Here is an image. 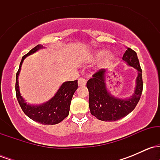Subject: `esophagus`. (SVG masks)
<instances>
[{
	"instance_id": "1",
	"label": "esophagus",
	"mask_w": 160,
	"mask_h": 160,
	"mask_svg": "<svg viewBox=\"0 0 160 160\" xmlns=\"http://www.w3.org/2000/svg\"><path fill=\"white\" fill-rule=\"evenodd\" d=\"M86 83V79L82 78H80L78 79V86H85Z\"/></svg>"
}]
</instances>
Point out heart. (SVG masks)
Returning a JSON list of instances; mask_svg holds the SVG:
<instances>
[{
  "mask_svg": "<svg viewBox=\"0 0 160 160\" xmlns=\"http://www.w3.org/2000/svg\"><path fill=\"white\" fill-rule=\"evenodd\" d=\"M106 54V51L104 50H100L98 51V52H95V56H94V58L96 60H99V59H102L103 57L105 56ZM113 58V56H108L107 57V62H111Z\"/></svg>",
  "mask_w": 160,
  "mask_h": 160,
  "instance_id": "heart-1",
  "label": "heart"
}]
</instances>
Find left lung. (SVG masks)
<instances>
[{"mask_svg": "<svg viewBox=\"0 0 160 160\" xmlns=\"http://www.w3.org/2000/svg\"><path fill=\"white\" fill-rule=\"evenodd\" d=\"M122 60L128 65L138 70L136 87L134 94L127 99L116 98L110 95L104 82L106 71L102 68L93 74L92 78L86 82L89 93V106L91 114L102 121H116L127 116L136 107L143 90L142 70L141 68L136 52L127 48Z\"/></svg>", "mask_w": 160, "mask_h": 160, "instance_id": "1", "label": "left lung"}]
</instances>
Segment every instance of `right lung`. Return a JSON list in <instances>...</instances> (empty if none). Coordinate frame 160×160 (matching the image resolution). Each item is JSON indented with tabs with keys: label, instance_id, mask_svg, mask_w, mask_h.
Returning <instances> with one entry per match:
<instances>
[{
	"label": "right lung",
	"instance_id": "right-lung-1",
	"mask_svg": "<svg viewBox=\"0 0 160 160\" xmlns=\"http://www.w3.org/2000/svg\"><path fill=\"white\" fill-rule=\"evenodd\" d=\"M40 48H42L41 45H37L22 58L19 68L16 73V95L22 110L29 118L41 124L54 125L62 122L68 116L71 99L78 87V80L64 82L57 91L55 96L47 103L39 106H32L28 104L20 95L18 78L25 57L35 52Z\"/></svg>",
	"mask_w": 160,
	"mask_h": 160
}]
</instances>
